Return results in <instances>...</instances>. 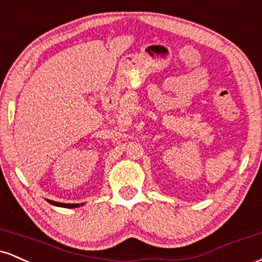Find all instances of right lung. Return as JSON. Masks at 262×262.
Returning <instances> with one entry per match:
<instances>
[{
    "label": "right lung",
    "mask_w": 262,
    "mask_h": 262,
    "mask_svg": "<svg viewBox=\"0 0 262 262\" xmlns=\"http://www.w3.org/2000/svg\"><path fill=\"white\" fill-rule=\"evenodd\" d=\"M47 201L50 204H53V206L64 207V208H76V207L83 206V204H85V203H61V202H55V201H52V200H47Z\"/></svg>",
    "instance_id": "obj_1"
}]
</instances>
